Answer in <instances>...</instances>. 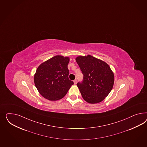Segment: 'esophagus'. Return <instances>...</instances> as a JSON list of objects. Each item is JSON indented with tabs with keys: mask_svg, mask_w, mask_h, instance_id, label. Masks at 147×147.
Listing matches in <instances>:
<instances>
[{
	"mask_svg": "<svg viewBox=\"0 0 147 147\" xmlns=\"http://www.w3.org/2000/svg\"><path fill=\"white\" fill-rule=\"evenodd\" d=\"M74 84H77V80H74Z\"/></svg>",
	"mask_w": 147,
	"mask_h": 147,
	"instance_id": "34e87169",
	"label": "esophagus"
}]
</instances>
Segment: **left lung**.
Wrapping results in <instances>:
<instances>
[{
  "label": "left lung",
  "instance_id": "left-lung-1",
  "mask_svg": "<svg viewBox=\"0 0 147 147\" xmlns=\"http://www.w3.org/2000/svg\"><path fill=\"white\" fill-rule=\"evenodd\" d=\"M83 75V80L77 85L83 98L90 104L103 100L113 86V72L109 65L100 59L88 55L76 59Z\"/></svg>",
  "mask_w": 147,
  "mask_h": 147
}]
</instances>
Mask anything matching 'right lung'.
<instances>
[{"mask_svg":"<svg viewBox=\"0 0 147 147\" xmlns=\"http://www.w3.org/2000/svg\"><path fill=\"white\" fill-rule=\"evenodd\" d=\"M69 58L57 55L42 63L34 75V83L41 96L57 100L66 95L74 82L69 79Z\"/></svg>","mask_w":147,"mask_h":147,"instance_id":"add662e5","label":"right lung"}]
</instances>
